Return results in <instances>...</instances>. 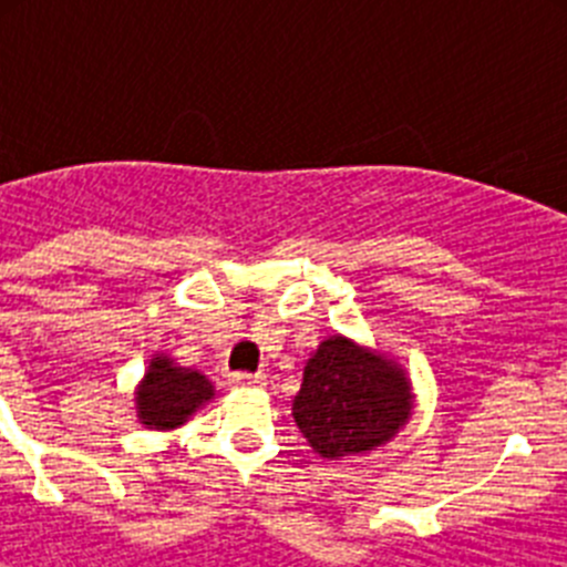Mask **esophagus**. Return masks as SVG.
<instances>
[{
	"instance_id": "esophagus-1",
	"label": "esophagus",
	"mask_w": 567,
	"mask_h": 567,
	"mask_svg": "<svg viewBox=\"0 0 567 567\" xmlns=\"http://www.w3.org/2000/svg\"><path fill=\"white\" fill-rule=\"evenodd\" d=\"M267 383V374H249V372H238L229 374V385L233 389H258V385Z\"/></svg>"
}]
</instances>
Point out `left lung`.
I'll use <instances>...</instances> for the list:
<instances>
[{"label":"left lung","mask_w":567,"mask_h":567,"mask_svg":"<svg viewBox=\"0 0 567 567\" xmlns=\"http://www.w3.org/2000/svg\"><path fill=\"white\" fill-rule=\"evenodd\" d=\"M412 409V380L403 365L343 334L320 340L292 400L295 425L323 460L372 454L398 437Z\"/></svg>","instance_id":"left-lung-1"}]
</instances>
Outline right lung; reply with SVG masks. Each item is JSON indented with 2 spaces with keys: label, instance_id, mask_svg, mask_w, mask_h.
Returning a JSON list of instances; mask_svg holds the SVG:
<instances>
[{
  "label": "right lung",
  "instance_id": "add662e5",
  "mask_svg": "<svg viewBox=\"0 0 567 567\" xmlns=\"http://www.w3.org/2000/svg\"><path fill=\"white\" fill-rule=\"evenodd\" d=\"M215 398V385L198 369L178 365L169 354H153L133 392L135 417L144 429L173 432Z\"/></svg>",
  "mask_w": 567,
  "mask_h": 567
}]
</instances>
